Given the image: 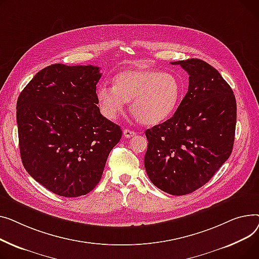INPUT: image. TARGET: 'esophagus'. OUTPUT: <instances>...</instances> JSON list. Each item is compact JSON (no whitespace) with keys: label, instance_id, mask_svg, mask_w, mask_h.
Here are the masks:
<instances>
[{"label":"esophagus","instance_id":"obj_1","mask_svg":"<svg viewBox=\"0 0 259 259\" xmlns=\"http://www.w3.org/2000/svg\"><path fill=\"white\" fill-rule=\"evenodd\" d=\"M123 136L125 138H132V137L136 136V132L131 131V130H123Z\"/></svg>","mask_w":259,"mask_h":259}]
</instances>
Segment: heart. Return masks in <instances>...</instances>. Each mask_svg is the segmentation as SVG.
Masks as SVG:
<instances>
[{
    "mask_svg": "<svg viewBox=\"0 0 259 259\" xmlns=\"http://www.w3.org/2000/svg\"><path fill=\"white\" fill-rule=\"evenodd\" d=\"M96 97L102 114L115 119L131 102V112L139 122L159 124L177 110L182 85L177 76L153 69H131L120 72L114 87L99 85Z\"/></svg>",
    "mask_w": 259,
    "mask_h": 259,
    "instance_id": "heart-1",
    "label": "heart"
}]
</instances>
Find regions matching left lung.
<instances>
[{"label":"left lung","instance_id":"obj_1","mask_svg":"<svg viewBox=\"0 0 259 259\" xmlns=\"http://www.w3.org/2000/svg\"><path fill=\"white\" fill-rule=\"evenodd\" d=\"M171 64L189 74L188 92L171 118L146 130L144 166L159 189L184 195L205 185L230 157L236 100L219 71L204 60Z\"/></svg>","mask_w":259,"mask_h":259}]
</instances>
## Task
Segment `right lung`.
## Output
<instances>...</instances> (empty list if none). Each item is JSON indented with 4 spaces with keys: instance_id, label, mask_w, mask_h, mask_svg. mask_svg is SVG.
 I'll list each match as a JSON object with an SVG mask.
<instances>
[{
    "instance_id": "right-lung-1",
    "label": "right lung",
    "mask_w": 259,
    "mask_h": 259,
    "mask_svg": "<svg viewBox=\"0 0 259 259\" xmlns=\"http://www.w3.org/2000/svg\"><path fill=\"white\" fill-rule=\"evenodd\" d=\"M99 67L54 64L40 70L17 102L23 165L55 194L76 197L93 190L122 131L100 114Z\"/></svg>"
}]
</instances>
